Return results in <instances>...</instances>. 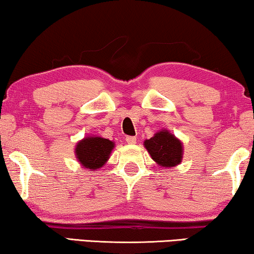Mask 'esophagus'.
<instances>
[{
	"instance_id": "1",
	"label": "esophagus",
	"mask_w": 254,
	"mask_h": 254,
	"mask_svg": "<svg viewBox=\"0 0 254 254\" xmlns=\"http://www.w3.org/2000/svg\"><path fill=\"white\" fill-rule=\"evenodd\" d=\"M126 142L128 143V144H135V143H136V137H135V136H127Z\"/></svg>"
}]
</instances>
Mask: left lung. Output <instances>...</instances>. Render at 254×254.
<instances>
[{
	"mask_svg": "<svg viewBox=\"0 0 254 254\" xmlns=\"http://www.w3.org/2000/svg\"><path fill=\"white\" fill-rule=\"evenodd\" d=\"M144 148L157 165L164 168H173L183 159V143L170 130L161 129L151 138L145 139Z\"/></svg>",
	"mask_w": 254,
	"mask_h": 254,
	"instance_id": "left-lung-1",
	"label": "left lung"
}]
</instances>
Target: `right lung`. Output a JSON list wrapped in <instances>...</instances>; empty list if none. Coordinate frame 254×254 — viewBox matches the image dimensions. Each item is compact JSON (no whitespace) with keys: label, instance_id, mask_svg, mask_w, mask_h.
Masks as SVG:
<instances>
[{"label":"right lung","instance_id":"obj_1","mask_svg":"<svg viewBox=\"0 0 254 254\" xmlns=\"http://www.w3.org/2000/svg\"><path fill=\"white\" fill-rule=\"evenodd\" d=\"M115 145V142L101 136H86L76 143L75 158L86 170L97 171L109 160Z\"/></svg>","mask_w":254,"mask_h":254}]
</instances>
